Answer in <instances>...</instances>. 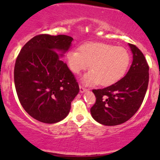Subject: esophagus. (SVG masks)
<instances>
[{"instance_id":"obj_1","label":"esophagus","mask_w":160,"mask_h":160,"mask_svg":"<svg viewBox=\"0 0 160 160\" xmlns=\"http://www.w3.org/2000/svg\"><path fill=\"white\" fill-rule=\"evenodd\" d=\"M86 91V89H85V88L82 87V86H80V93H83V92H85Z\"/></svg>"}]
</instances>
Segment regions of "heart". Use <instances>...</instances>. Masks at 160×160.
Segmentation results:
<instances>
[{"label":"heart","mask_w":160,"mask_h":160,"mask_svg":"<svg viewBox=\"0 0 160 160\" xmlns=\"http://www.w3.org/2000/svg\"><path fill=\"white\" fill-rule=\"evenodd\" d=\"M66 60L73 73L79 74L90 69L82 78L86 86L99 83L103 86L113 85L123 78L130 62L128 51L101 42H89L78 49H71L66 54Z\"/></svg>","instance_id":"1"}]
</instances>
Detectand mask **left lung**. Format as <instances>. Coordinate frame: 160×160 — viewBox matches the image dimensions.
Segmentation results:
<instances>
[{
    "instance_id": "8db88e82",
    "label": "left lung",
    "mask_w": 160,
    "mask_h": 160,
    "mask_svg": "<svg viewBox=\"0 0 160 160\" xmlns=\"http://www.w3.org/2000/svg\"><path fill=\"white\" fill-rule=\"evenodd\" d=\"M128 46L133 60L126 76L113 85L92 90L96 102L90 110L92 117L104 126H117L129 120L141 107L148 89V62L137 47Z\"/></svg>"
}]
</instances>
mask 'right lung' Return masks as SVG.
<instances>
[{
	"label": "right lung",
	"instance_id": "obj_1",
	"mask_svg": "<svg viewBox=\"0 0 160 160\" xmlns=\"http://www.w3.org/2000/svg\"><path fill=\"white\" fill-rule=\"evenodd\" d=\"M73 38L40 34L22 48L14 68L18 98L31 117L56 123L68 115L71 102L80 91L78 83L61 58Z\"/></svg>",
	"mask_w": 160,
	"mask_h": 160
}]
</instances>
